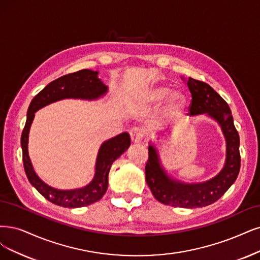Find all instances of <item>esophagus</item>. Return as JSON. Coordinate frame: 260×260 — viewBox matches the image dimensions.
Here are the masks:
<instances>
[{
	"label": "esophagus",
	"mask_w": 260,
	"mask_h": 260,
	"mask_svg": "<svg viewBox=\"0 0 260 260\" xmlns=\"http://www.w3.org/2000/svg\"><path fill=\"white\" fill-rule=\"evenodd\" d=\"M129 135H131L132 142L134 143H140L143 139V133L138 127H134L133 129H131Z\"/></svg>",
	"instance_id": "esophagus-1"
}]
</instances>
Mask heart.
<instances>
[{
    "label": "heart",
    "mask_w": 260,
    "mask_h": 260,
    "mask_svg": "<svg viewBox=\"0 0 260 260\" xmlns=\"http://www.w3.org/2000/svg\"><path fill=\"white\" fill-rule=\"evenodd\" d=\"M169 92V88L165 85H152L151 88L146 90L142 94V101L146 104H157L161 100H164L168 93ZM184 95L179 91H174L170 93L168 98L165 101L164 110L165 113H170L178 110L182 107V105L184 104Z\"/></svg>",
    "instance_id": "b5f03b06"
}]
</instances>
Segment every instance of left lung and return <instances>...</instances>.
Wrapping results in <instances>:
<instances>
[{"label": "left lung", "mask_w": 260, "mask_h": 260, "mask_svg": "<svg viewBox=\"0 0 260 260\" xmlns=\"http://www.w3.org/2000/svg\"><path fill=\"white\" fill-rule=\"evenodd\" d=\"M187 86L191 93L189 115L207 113L222 127L226 139V161L219 174L203 183L188 184L170 178L160 166L156 149L149 146L146 165V181L159 203L180 208H201L214 204L234 184L240 171V138L228 104L211 86L188 78Z\"/></svg>", "instance_id": "8db88e82"}]
</instances>
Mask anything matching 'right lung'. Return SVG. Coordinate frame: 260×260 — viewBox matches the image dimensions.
Segmentation results:
<instances>
[{
    "instance_id": "1",
    "label": "right lung",
    "mask_w": 260,
    "mask_h": 260,
    "mask_svg": "<svg viewBox=\"0 0 260 260\" xmlns=\"http://www.w3.org/2000/svg\"><path fill=\"white\" fill-rule=\"evenodd\" d=\"M99 72L82 70L60 77L50 82L35 95L28 106L26 122L21 135L22 159L25 175L30 183L50 203L64 208H80L92 205L99 201L108 187V175L112 162L119 158L131 146L128 133H122L107 141L100 148L95 164V175L90 183L81 188L62 190L47 185L35 174L32 162L28 157L27 142L28 132L33 122L35 112L45 106L64 99L98 100L108 91L99 79Z\"/></svg>"
}]
</instances>
